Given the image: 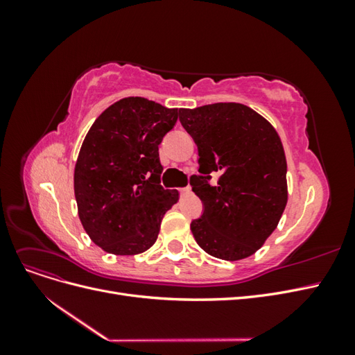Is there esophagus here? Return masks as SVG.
I'll return each mask as SVG.
<instances>
[{
	"instance_id": "esophagus-1",
	"label": "esophagus",
	"mask_w": 355,
	"mask_h": 355,
	"mask_svg": "<svg viewBox=\"0 0 355 355\" xmlns=\"http://www.w3.org/2000/svg\"><path fill=\"white\" fill-rule=\"evenodd\" d=\"M179 191H180L182 196H188L189 192H191V188H189V187H185V188H180Z\"/></svg>"
}]
</instances>
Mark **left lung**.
<instances>
[{
    "label": "left lung",
    "instance_id": "obj_1",
    "mask_svg": "<svg viewBox=\"0 0 355 355\" xmlns=\"http://www.w3.org/2000/svg\"><path fill=\"white\" fill-rule=\"evenodd\" d=\"M179 120L198 148L192 191L204 204L191 231L201 249L223 261H240L263 245L287 204L286 154L272 124L241 103L179 110ZM210 173L218 184L209 186Z\"/></svg>",
    "mask_w": 355,
    "mask_h": 355
}]
</instances>
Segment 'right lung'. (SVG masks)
<instances>
[{"instance_id":"add662e5","label":"right lung","mask_w":355,"mask_h":355,"mask_svg":"<svg viewBox=\"0 0 355 355\" xmlns=\"http://www.w3.org/2000/svg\"><path fill=\"white\" fill-rule=\"evenodd\" d=\"M178 108L124 98L106 108L85 135L73 170L78 216L102 250L128 256L151 247L161 219L179 200L159 185L158 145Z\"/></svg>"}]
</instances>
